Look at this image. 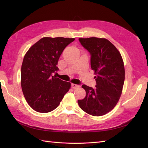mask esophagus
I'll list each match as a JSON object with an SVG mask.
<instances>
[{
  "instance_id": "obj_1",
  "label": "esophagus",
  "mask_w": 148,
  "mask_h": 148,
  "mask_svg": "<svg viewBox=\"0 0 148 148\" xmlns=\"http://www.w3.org/2000/svg\"><path fill=\"white\" fill-rule=\"evenodd\" d=\"M71 88H72L73 89L78 88H79V85L75 84H71Z\"/></svg>"
}]
</instances>
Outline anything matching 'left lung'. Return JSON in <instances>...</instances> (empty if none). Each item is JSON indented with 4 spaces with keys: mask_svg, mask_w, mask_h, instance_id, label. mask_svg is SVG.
Instances as JSON below:
<instances>
[{
    "mask_svg": "<svg viewBox=\"0 0 148 148\" xmlns=\"http://www.w3.org/2000/svg\"><path fill=\"white\" fill-rule=\"evenodd\" d=\"M91 56V67L95 71V88L82 85L86 91L78 104L85 112L93 116L108 113L117 105L125 81L124 64L120 52L105 38H79Z\"/></svg>",
    "mask_w": 148,
    "mask_h": 148,
    "instance_id": "8db88e82",
    "label": "left lung"
}]
</instances>
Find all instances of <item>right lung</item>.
Segmentation results:
<instances>
[{
    "label": "right lung",
    "instance_id": "obj_1",
    "mask_svg": "<svg viewBox=\"0 0 148 148\" xmlns=\"http://www.w3.org/2000/svg\"><path fill=\"white\" fill-rule=\"evenodd\" d=\"M75 38L44 37L25 55L21 69V86L26 102L35 111L47 113L56 109L69 91L71 83L52 73L64 49Z\"/></svg>",
    "mask_w": 148,
    "mask_h": 148
}]
</instances>
